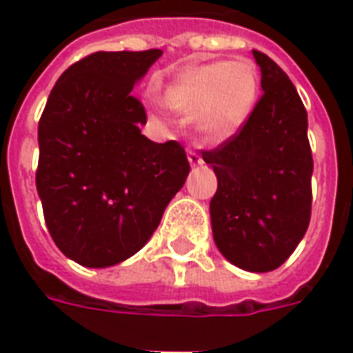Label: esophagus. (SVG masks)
<instances>
[{
  "label": "esophagus",
  "mask_w": 353,
  "mask_h": 353,
  "mask_svg": "<svg viewBox=\"0 0 353 353\" xmlns=\"http://www.w3.org/2000/svg\"><path fill=\"white\" fill-rule=\"evenodd\" d=\"M187 159H189V164L191 166H200L202 164V157L199 153H194V151H189L187 153Z\"/></svg>",
  "instance_id": "obj_1"
}]
</instances>
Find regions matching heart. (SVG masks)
I'll use <instances>...</instances> for the list:
<instances>
[{
  "label": "heart",
  "mask_w": 353,
  "mask_h": 353,
  "mask_svg": "<svg viewBox=\"0 0 353 353\" xmlns=\"http://www.w3.org/2000/svg\"><path fill=\"white\" fill-rule=\"evenodd\" d=\"M259 98V72L250 60L187 65L170 81L162 101L181 115L194 113V128L208 143L232 138Z\"/></svg>",
  "instance_id": "heart-1"
}]
</instances>
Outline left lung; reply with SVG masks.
Masks as SVG:
<instances>
[{"mask_svg": "<svg viewBox=\"0 0 353 353\" xmlns=\"http://www.w3.org/2000/svg\"><path fill=\"white\" fill-rule=\"evenodd\" d=\"M253 57L263 96L240 132L202 159L217 176L210 202L217 250L242 270L270 272L308 229L314 161L295 85L266 54Z\"/></svg>", "mask_w": 353, "mask_h": 353, "instance_id": "left-lung-1", "label": "left lung"}]
</instances>
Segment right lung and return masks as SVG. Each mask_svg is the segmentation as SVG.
Instances as JSON below:
<instances>
[{"instance_id": "right-lung-1", "label": "right lung", "mask_w": 353, "mask_h": 353, "mask_svg": "<svg viewBox=\"0 0 353 353\" xmlns=\"http://www.w3.org/2000/svg\"><path fill=\"white\" fill-rule=\"evenodd\" d=\"M161 57L149 49L83 58L60 75L39 121L45 223L58 250L88 268L138 253L189 176L183 147L139 130L147 117L132 88Z\"/></svg>"}]
</instances>
